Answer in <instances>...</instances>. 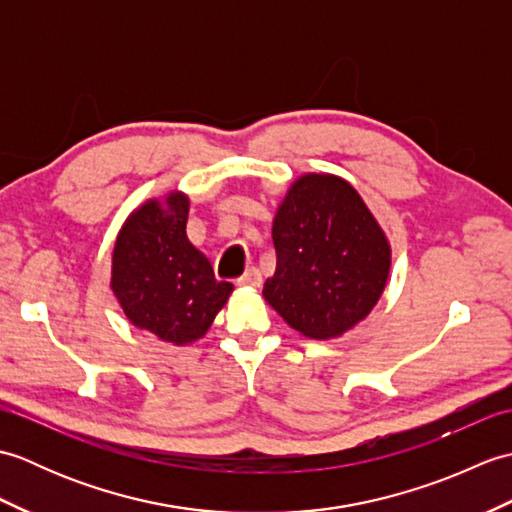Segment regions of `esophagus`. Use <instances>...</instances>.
Listing matches in <instances>:
<instances>
[{
	"instance_id": "esophagus-1",
	"label": "esophagus",
	"mask_w": 512,
	"mask_h": 512,
	"mask_svg": "<svg viewBox=\"0 0 512 512\" xmlns=\"http://www.w3.org/2000/svg\"><path fill=\"white\" fill-rule=\"evenodd\" d=\"M239 286H248V288H259L262 286V273L257 268H248L246 273L237 279Z\"/></svg>"
}]
</instances>
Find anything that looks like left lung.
<instances>
[{"instance_id":"obj_1","label":"left lung","mask_w":512,"mask_h":512,"mask_svg":"<svg viewBox=\"0 0 512 512\" xmlns=\"http://www.w3.org/2000/svg\"><path fill=\"white\" fill-rule=\"evenodd\" d=\"M277 268L264 299L306 339H339L383 297L391 244L350 182L301 173L273 220Z\"/></svg>"}]
</instances>
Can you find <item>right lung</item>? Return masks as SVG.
I'll return each mask as SVG.
<instances>
[{
	"mask_svg": "<svg viewBox=\"0 0 512 512\" xmlns=\"http://www.w3.org/2000/svg\"><path fill=\"white\" fill-rule=\"evenodd\" d=\"M189 195L173 189L125 217L112 253L110 288L129 323L171 345H191L211 330L233 284L187 237Z\"/></svg>",
	"mask_w": 512,
	"mask_h": 512,
	"instance_id": "obj_1",
	"label": "right lung"
}]
</instances>
